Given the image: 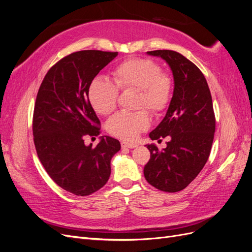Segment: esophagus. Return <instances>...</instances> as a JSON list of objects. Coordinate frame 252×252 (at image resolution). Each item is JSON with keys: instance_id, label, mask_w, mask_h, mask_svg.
I'll return each mask as SVG.
<instances>
[{"instance_id": "esophagus-1", "label": "esophagus", "mask_w": 252, "mask_h": 252, "mask_svg": "<svg viewBox=\"0 0 252 252\" xmlns=\"http://www.w3.org/2000/svg\"><path fill=\"white\" fill-rule=\"evenodd\" d=\"M121 145H122V147H123V148H135V147H138V144L129 143V142H122Z\"/></svg>"}]
</instances>
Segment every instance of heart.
<instances>
[{"label": "heart", "instance_id": "b5f03b06", "mask_svg": "<svg viewBox=\"0 0 252 252\" xmlns=\"http://www.w3.org/2000/svg\"><path fill=\"white\" fill-rule=\"evenodd\" d=\"M113 82L95 78L88 88V100L95 112L107 116L117 107L119 89L139 90L136 108H147L155 116L168 109L173 97L174 82L170 74L151 59H127L112 70ZM148 111H121L107 122L110 134L119 139L132 141L150 125Z\"/></svg>", "mask_w": 252, "mask_h": 252}]
</instances>
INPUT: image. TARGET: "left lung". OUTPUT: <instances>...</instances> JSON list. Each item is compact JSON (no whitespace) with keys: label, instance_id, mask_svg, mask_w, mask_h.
<instances>
[{"label":"left lung","instance_id":"obj_1","mask_svg":"<svg viewBox=\"0 0 252 252\" xmlns=\"http://www.w3.org/2000/svg\"><path fill=\"white\" fill-rule=\"evenodd\" d=\"M170 66L174 91L163 121L151 131V140L169 136L167 147L146 145L150 158L144 175L150 185L165 192L186 188L201 172L210 156L216 131L211 94L202 71L191 61L173 50H154ZM162 141V140H161Z\"/></svg>","mask_w":252,"mask_h":252}]
</instances>
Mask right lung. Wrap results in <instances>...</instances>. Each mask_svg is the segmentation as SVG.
<instances>
[{
  "label": "right lung",
  "mask_w": 252,
  "mask_h": 252,
  "mask_svg": "<svg viewBox=\"0 0 252 252\" xmlns=\"http://www.w3.org/2000/svg\"><path fill=\"white\" fill-rule=\"evenodd\" d=\"M118 52L82 50L53 65L36 94L32 118L33 142L45 170L61 188L89 195L110 177V161L121 149L118 140L101 136L94 148L86 135L101 133V122L88 100L90 83Z\"/></svg>",
  "instance_id": "obj_1"
}]
</instances>
